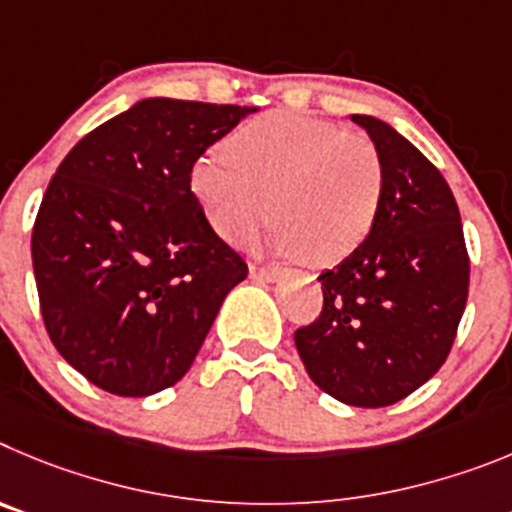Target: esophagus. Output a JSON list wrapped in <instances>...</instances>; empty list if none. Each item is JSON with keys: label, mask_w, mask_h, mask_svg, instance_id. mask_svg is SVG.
<instances>
[{"label": "esophagus", "mask_w": 512, "mask_h": 512, "mask_svg": "<svg viewBox=\"0 0 512 512\" xmlns=\"http://www.w3.org/2000/svg\"><path fill=\"white\" fill-rule=\"evenodd\" d=\"M280 275L283 273H280L278 267H257V265L250 267V278L260 280V283H278Z\"/></svg>", "instance_id": "34e87169"}]
</instances>
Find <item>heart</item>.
Returning a JSON list of instances; mask_svg holds the SVG:
<instances>
[{
    "mask_svg": "<svg viewBox=\"0 0 512 512\" xmlns=\"http://www.w3.org/2000/svg\"><path fill=\"white\" fill-rule=\"evenodd\" d=\"M188 191L224 239L255 232L273 204L270 250L331 267L365 245L385 196L375 142L296 112L252 119L188 170Z\"/></svg>",
    "mask_w": 512,
    "mask_h": 512,
    "instance_id": "heart-1",
    "label": "heart"
}]
</instances>
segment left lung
Here are the masks:
<instances>
[{"label":"left lung","instance_id":"obj_1","mask_svg":"<svg viewBox=\"0 0 512 512\" xmlns=\"http://www.w3.org/2000/svg\"><path fill=\"white\" fill-rule=\"evenodd\" d=\"M385 163L365 245L319 275L324 311L296 331L308 377L357 408L393 405L439 372L467 306L469 257L449 183L413 142L349 114Z\"/></svg>","mask_w":512,"mask_h":512}]
</instances>
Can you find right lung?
<instances>
[{
  "label": "right lung",
  "instance_id": "obj_1",
  "mask_svg": "<svg viewBox=\"0 0 512 512\" xmlns=\"http://www.w3.org/2000/svg\"><path fill=\"white\" fill-rule=\"evenodd\" d=\"M257 107L135 101L78 140L32 229L50 342L96 388L145 398L199 354L245 260L188 191L193 160Z\"/></svg>",
  "mask_w": 512,
  "mask_h": 512
}]
</instances>
